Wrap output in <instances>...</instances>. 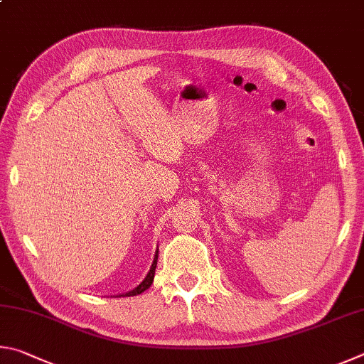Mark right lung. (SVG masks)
I'll use <instances>...</instances> for the list:
<instances>
[{"instance_id": "1", "label": "right lung", "mask_w": 364, "mask_h": 364, "mask_svg": "<svg viewBox=\"0 0 364 364\" xmlns=\"http://www.w3.org/2000/svg\"><path fill=\"white\" fill-rule=\"evenodd\" d=\"M156 262H158V250H156V252H155V257H153V262H151V267H150V270H149V273H146V277L144 278V282L140 283L139 286H136V288L134 289H131V291H127V292H123V294H119V297L123 296V297H131V296H137V294H142L144 291H146L151 286V283H153V278H155V269H156ZM118 297V296H117Z\"/></svg>"}]
</instances>
